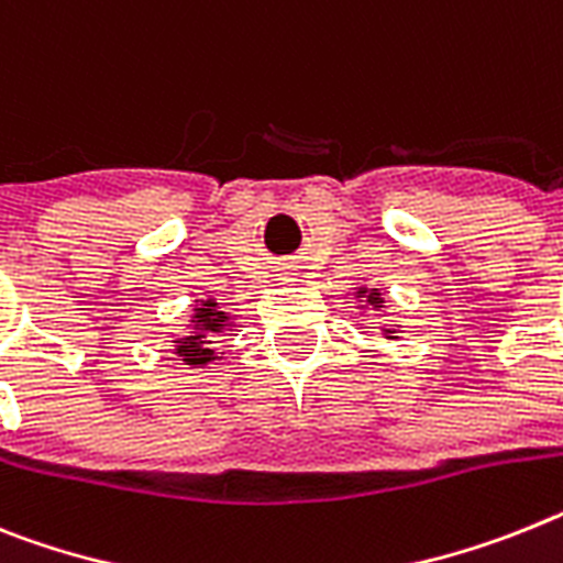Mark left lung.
<instances>
[{
    "mask_svg": "<svg viewBox=\"0 0 563 563\" xmlns=\"http://www.w3.org/2000/svg\"><path fill=\"white\" fill-rule=\"evenodd\" d=\"M367 299H369V305H373V307H382V299H378V292H369Z\"/></svg>",
    "mask_w": 563,
    "mask_h": 563,
    "instance_id": "left-lung-1",
    "label": "left lung"
}]
</instances>
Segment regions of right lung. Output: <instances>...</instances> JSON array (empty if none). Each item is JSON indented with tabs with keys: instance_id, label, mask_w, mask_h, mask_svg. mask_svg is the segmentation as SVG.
<instances>
[{
	"instance_id": "obj_1",
	"label": "right lung",
	"mask_w": 563,
	"mask_h": 563,
	"mask_svg": "<svg viewBox=\"0 0 563 563\" xmlns=\"http://www.w3.org/2000/svg\"><path fill=\"white\" fill-rule=\"evenodd\" d=\"M196 333L187 335L185 341H179L176 344V353L185 358L187 364H208L210 358H213V350H210V344H213V335L210 333H219V330L224 328V321H228V313H222L219 307H216V301H205L201 307H196Z\"/></svg>"
}]
</instances>
